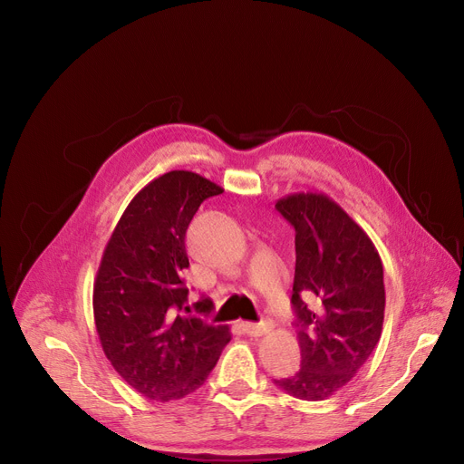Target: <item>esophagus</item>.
<instances>
[{"label":"esophagus","mask_w":464,"mask_h":464,"mask_svg":"<svg viewBox=\"0 0 464 464\" xmlns=\"http://www.w3.org/2000/svg\"><path fill=\"white\" fill-rule=\"evenodd\" d=\"M244 332L248 335H254V337H259L263 334H266L270 328H272V323L270 321H261V323H244Z\"/></svg>","instance_id":"esophagus-1"}]
</instances>
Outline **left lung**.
<instances>
[{
  "instance_id": "1",
  "label": "left lung",
  "mask_w": 464,
  "mask_h": 464,
  "mask_svg": "<svg viewBox=\"0 0 464 464\" xmlns=\"http://www.w3.org/2000/svg\"><path fill=\"white\" fill-rule=\"evenodd\" d=\"M276 208L295 227L291 302L302 353L298 372L276 384L298 399L323 401L351 382L379 343L382 261L372 238L324 194H291Z\"/></svg>"
}]
</instances>
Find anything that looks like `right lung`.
<instances>
[{"label":"right lung","mask_w":464,"mask_h":464,"mask_svg":"<svg viewBox=\"0 0 464 464\" xmlns=\"http://www.w3.org/2000/svg\"><path fill=\"white\" fill-rule=\"evenodd\" d=\"M224 188L192 171L149 182L117 222L97 272L92 314L115 372L147 399L196 392L229 343V326L201 317L212 300L188 305L180 270L188 268L187 229L199 205Z\"/></svg>","instance_id":"1"}]
</instances>
